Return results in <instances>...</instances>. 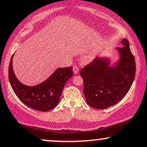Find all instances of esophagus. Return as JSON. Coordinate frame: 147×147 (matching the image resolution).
<instances>
[{"instance_id":"34e87169","label":"esophagus","mask_w":147,"mask_h":147,"mask_svg":"<svg viewBox=\"0 0 147 147\" xmlns=\"http://www.w3.org/2000/svg\"><path fill=\"white\" fill-rule=\"evenodd\" d=\"M73 71L75 74H77L78 73V71H79V67H78V66L74 65L73 67Z\"/></svg>"}]
</instances>
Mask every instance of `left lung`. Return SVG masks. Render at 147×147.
<instances>
[{
	"instance_id": "obj_1",
	"label": "left lung",
	"mask_w": 147,
	"mask_h": 147,
	"mask_svg": "<svg viewBox=\"0 0 147 147\" xmlns=\"http://www.w3.org/2000/svg\"><path fill=\"white\" fill-rule=\"evenodd\" d=\"M121 43L123 47L117 49L120 59L115 66H109V61L96 57L80 70L84 94L93 108L103 109L117 104L132 86L136 73L134 57L127 39Z\"/></svg>"
}]
</instances>
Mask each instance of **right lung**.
I'll return each mask as SVG.
<instances>
[{"mask_svg":"<svg viewBox=\"0 0 147 147\" xmlns=\"http://www.w3.org/2000/svg\"><path fill=\"white\" fill-rule=\"evenodd\" d=\"M13 57L9 67V79L15 94L26 105L34 110L48 111L55 108L67 81L73 76L72 66L59 68L44 82L34 86L22 84L15 77L13 70Z\"/></svg>","mask_w":147,"mask_h":147,"instance_id":"right-lung-1","label":"right lung"}]
</instances>
